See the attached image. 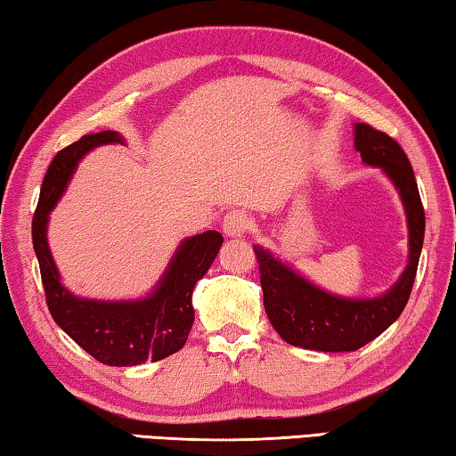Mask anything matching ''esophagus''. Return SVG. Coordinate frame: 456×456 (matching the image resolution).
Wrapping results in <instances>:
<instances>
[{
	"mask_svg": "<svg viewBox=\"0 0 456 456\" xmlns=\"http://www.w3.org/2000/svg\"><path fill=\"white\" fill-rule=\"evenodd\" d=\"M250 228V216L246 214L244 210H230L226 216H224V222H222V230L226 236H244L248 232Z\"/></svg>",
	"mask_w": 456,
	"mask_h": 456,
	"instance_id": "1",
	"label": "esophagus"
}]
</instances>
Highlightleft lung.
<instances>
[{
    "instance_id": "1",
    "label": "left lung",
    "mask_w": 456,
    "mask_h": 456,
    "mask_svg": "<svg viewBox=\"0 0 456 456\" xmlns=\"http://www.w3.org/2000/svg\"><path fill=\"white\" fill-rule=\"evenodd\" d=\"M355 149L363 163L379 167L392 179L404 204L410 244L406 271L382 297L346 298L325 293L271 252L255 246L266 315L274 331L295 347L355 352L400 317L412 293L424 242V208L412 166L398 141L371 125L355 123Z\"/></svg>"
}]
</instances>
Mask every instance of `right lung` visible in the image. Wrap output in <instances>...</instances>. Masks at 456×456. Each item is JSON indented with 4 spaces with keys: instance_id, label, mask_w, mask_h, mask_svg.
<instances>
[{
    "instance_id": "add662e5",
    "label": "right lung",
    "mask_w": 456,
    "mask_h": 456,
    "mask_svg": "<svg viewBox=\"0 0 456 456\" xmlns=\"http://www.w3.org/2000/svg\"><path fill=\"white\" fill-rule=\"evenodd\" d=\"M107 143H125L117 131L85 135L56 153L42 182V191L32 220V242L38 256L44 293L50 315L64 333L104 365H139L159 362L179 352L193 325L191 293L218 255L224 238L216 230L196 234L177 246L159 285L139 301H94L74 297L60 282L50 255L48 214L70 182L78 161L91 149Z\"/></svg>"
}]
</instances>
